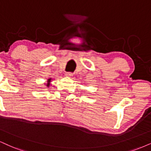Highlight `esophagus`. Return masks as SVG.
<instances>
[{"label":"esophagus","mask_w":151,"mask_h":151,"mask_svg":"<svg viewBox=\"0 0 151 151\" xmlns=\"http://www.w3.org/2000/svg\"><path fill=\"white\" fill-rule=\"evenodd\" d=\"M72 76V73L70 72H66V76H68V77H70Z\"/></svg>","instance_id":"obj_1"}]
</instances>
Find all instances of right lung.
Wrapping results in <instances>:
<instances>
[{"label":"right lung","instance_id":"1","mask_svg":"<svg viewBox=\"0 0 151 151\" xmlns=\"http://www.w3.org/2000/svg\"><path fill=\"white\" fill-rule=\"evenodd\" d=\"M50 81V79H49V80H48V81ZM47 86H48V85H49V84H47Z\"/></svg>","mask_w":151,"mask_h":151}]
</instances>
